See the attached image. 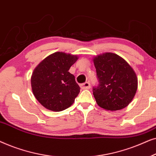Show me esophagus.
Masks as SVG:
<instances>
[{
	"instance_id": "esophagus-1",
	"label": "esophagus",
	"mask_w": 156,
	"mask_h": 156,
	"mask_svg": "<svg viewBox=\"0 0 156 156\" xmlns=\"http://www.w3.org/2000/svg\"><path fill=\"white\" fill-rule=\"evenodd\" d=\"M80 87L82 89H89V88H90V83L88 82L83 83V84H80Z\"/></svg>"
}]
</instances>
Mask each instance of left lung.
<instances>
[{"label": "left lung", "instance_id": "left-lung-1", "mask_svg": "<svg viewBox=\"0 0 156 156\" xmlns=\"http://www.w3.org/2000/svg\"><path fill=\"white\" fill-rule=\"evenodd\" d=\"M99 80L93 94L100 107L117 111L126 107L138 88L136 74L129 63L112 52L98 55L93 59Z\"/></svg>", "mask_w": 156, "mask_h": 156}]
</instances>
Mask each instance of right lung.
I'll list each match as a JSON object with an SVG mask.
<instances>
[{"label": "right lung", "instance_id": "right-lung-1", "mask_svg": "<svg viewBox=\"0 0 156 156\" xmlns=\"http://www.w3.org/2000/svg\"><path fill=\"white\" fill-rule=\"evenodd\" d=\"M77 59L76 55L57 52L47 57L34 69L32 90L44 107L61 112L74 103L80 87L68 71Z\"/></svg>", "mask_w": 156, "mask_h": 156}]
</instances>
